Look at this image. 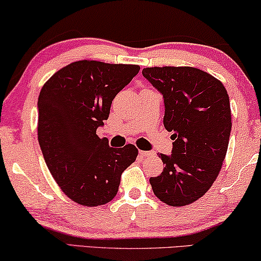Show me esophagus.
Returning a JSON list of instances; mask_svg holds the SVG:
<instances>
[{
  "label": "esophagus",
  "mask_w": 261,
  "mask_h": 261,
  "mask_svg": "<svg viewBox=\"0 0 261 261\" xmlns=\"http://www.w3.org/2000/svg\"><path fill=\"white\" fill-rule=\"evenodd\" d=\"M139 155L142 157H149V156L155 155V153H153V151H144V150H139Z\"/></svg>",
  "instance_id": "esophagus-1"
}]
</instances>
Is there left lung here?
<instances>
[{
  "label": "left lung",
  "mask_w": 261,
  "mask_h": 261,
  "mask_svg": "<svg viewBox=\"0 0 261 261\" xmlns=\"http://www.w3.org/2000/svg\"><path fill=\"white\" fill-rule=\"evenodd\" d=\"M142 74L163 95V124L172 131L162 174L150 177L153 194L174 207L203 196L218 177L228 148L232 118L221 82L194 67H146Z\"/></svg>",
  "instance_id": "left-lung-1"
}]
</instances>
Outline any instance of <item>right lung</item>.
I'll return each instance as SVG.
<instances>
[{"mask_svg":"<svg viewBox=\"0 0 261 261\" xmlns=\"http://www.w3.org/2000/svg\"><path fill=\"white\" fill-rule=\"evenodd\" d=\"M141 67L94 60L72 62L50 76L38 100V139L62 192L94 207L117 195L120 175L138 155L135 145L112 148L95 135L109 118L113 98Z\"/></svg>","mask_w":261,"mask_h":261,"instance_id":"right-lung-1","label":"right lung"}]
</instances>
